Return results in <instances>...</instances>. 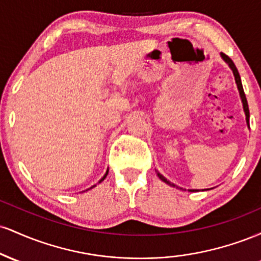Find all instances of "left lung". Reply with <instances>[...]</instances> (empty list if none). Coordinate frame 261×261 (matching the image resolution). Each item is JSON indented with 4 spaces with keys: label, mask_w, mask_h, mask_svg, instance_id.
<instances>
[{
    "label": "left lung",
    "mask_w": 261,
    "mask_h": 261,
    "mask_svg": "<svg viewBox=\"0 0 261 261\" xmlns=\"http://www.w3.org/2000/svg\"><path fill=\"white\" fill-rule=\"evenodd\" d=\"M221 58L223 59V61L226 62L227 65L229 66V68L230 70H232V72H233V76H234V80H236V85H237V88H238V92H239V95H241V99H242V104H243V110H244V114H245V120H247V125H248V127H249V108H248V101H247V98H245V94H244V89H243V86H242V81H241V76H239V73H238V70H237V67H236V65L233 64V61L232 60H230L228 56L227 55H224L223 53H221ZM155 173H157V175H158V178L161 179L162 181H164V182H167V184L168 185H170V187H176L175 184H173V182H170L168 179L166 178V176H163L161 174L160 172H158V170H155ZM176 188H179V187H176ZM181 189V188H180ZM189 191H197L196 189H189Z\"/></svg>",
    "instance_id": "8db88e82"
}]
</instances>
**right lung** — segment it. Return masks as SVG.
<instances>
[{"mask_svg": "<svg viewBox=\"0 0 261 261\" xmlns=\"http://www.w3.org/2000/svg\"><path fill=\"white\" fill-rule=\"evenodd\" d=\"M108 172H109V170H107V173H106V174H104V176H103V178H101L100 179V180H99V182H101V181H103L104 180V179H106L107 178V175H108ZM95 187V185H93V187H91V188H89V189H92V188H94ZM89 189H87V190H89Z\"/></svg>", "mask_w": 261, "mask_h": 261, "instance_id": "add662e5", "label": "right lung"}]
</instances>
